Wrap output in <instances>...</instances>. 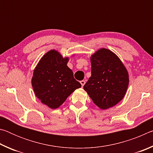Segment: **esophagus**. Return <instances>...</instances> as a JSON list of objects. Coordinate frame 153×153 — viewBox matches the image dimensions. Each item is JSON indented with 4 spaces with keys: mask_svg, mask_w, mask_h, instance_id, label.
<instances>
[{
    "mask_svg": "<svg viewBox=\"0 0 153 153\" xmlns=\"http://www.w3.org/2000/svg\"><path fill=\"white\" fill-rule=\"evenodd\" d=\"M85 83H86V81H84V80H82V81L80 82V84H81V85H82V87L84 86Z\"/></svg>",
    "mask_w": 153,
    "mask_h": 153,
    "instance_id": "esophagus-1",
    "label": "esophagus"
}]
</instances>
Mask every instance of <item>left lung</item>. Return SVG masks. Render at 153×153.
I'll use <instances>...</instances> for the list:
<instances>
[{
  "label": "left lung",
  "instance_id": "left-lung-1",
  "mask_svg": "<svg viewBox=\"0 0 153 153\" xmlns=\"http://www.w3.org/2000/svg\"><path fill=\"white\" fill-rule=\"evenodd\" d=\"M90 61L91 76L84 89L98 107L102 110L113 107L126 94L128 71L118 56L107 48L98 49Z\"/></svg>",
  "mask_w": 153,
  "mask_h": 153
}]
</instances>
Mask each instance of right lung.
Here are the masks:
<instances>
[{"instance_id": "obj_1", "label": "right lung", "mask_w": 153, "mask_h": 153, "mask_svg": "<svg viewBox=\"0 0 153 153\" xmlns=\"http://www.w3.org/2000/svg\"><path fill=\"white\" fill-rule=\"evenodd\" d=\"M69 57L58 51L50 50L43 55L33 69L32 86L42 104L52 109L59 108L81 84L67 65Z\"/></svg>"}]
</instances>
